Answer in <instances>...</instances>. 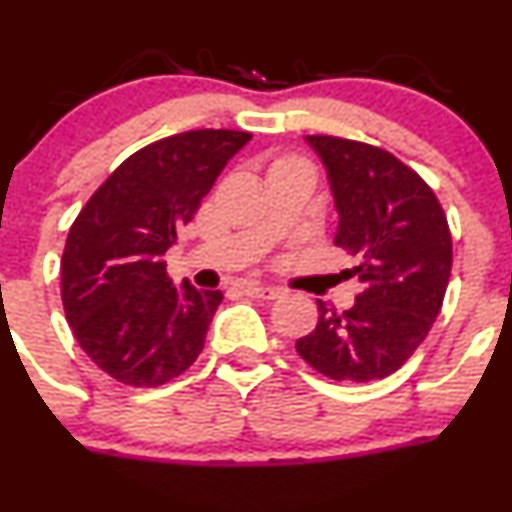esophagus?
Masks as SVG:
<instances>
[{
    "instance_id": "1",
    "label": "esophagus",
    "mask_w": 512,
    "mask_h": 512,
    "mask_svg": "<svg viewBox=\"0 0 512 512\" xmlns=\"http://www.w3.org/2000/svg\"><path fill=\"white\" fill-rule=\"evenodd\" d=\"M241 291L251 298H266V301H273V298L281 296V288H273V286H261V283H246L241 286Z\"/></svg>"
}]
</instances>
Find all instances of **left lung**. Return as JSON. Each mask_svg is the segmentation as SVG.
<instances>
[{
    "mask_svg": "<svg viewBox=\"0 0 512 512\" xmlns=\"http://www.w3.org/2000/svg\"><path fill=\"white\" fill-rule=\"evenodd\" d=\"M326 166L338 211L336 246L358 258L361 293L338 313L318 301V323L298 338L308 366L333 381L391 376L426 341L453 266L448 221L430 186L378 146L306 136Z\"/></svg>",
    "mask_w": 512,
    "mask_h": 512,
    "instance_id": "left-lung-1",
    "label": "left lung"
}]
</instances>
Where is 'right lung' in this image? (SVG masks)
<instances>
[{"mask_svg": "<svg viewBox=\"0 0 512 512\" xmlns=\"http://www.w3.org/2000/svg\"><path fill=\"white\" fill-rule=\"evenodd\" d=\"M249 131L196 129L131 154L72 224L62 301L86 356L119 383L154 388L199 358L224 293L174 286L164 254Z\"/></svg>", "mask_w": 512, "mask_h": 512, "instance_id": "obj_1", "label": "right lung"}]
</instances>
